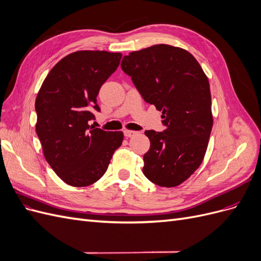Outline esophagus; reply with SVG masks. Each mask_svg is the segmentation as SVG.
I'll return each instance as SVG.
<instances>
[{
    "label": "esophagus",
    "instance_id": "esophagus-1",
    "mask_svg": "<svg viewBox=\"0 0 261 261\" xmlns=\"http://www.w3.org/2000/svg\"><path fill=\"white\" fill-rule=\"evenodd\" d=\"M135 135H137V132H134V130H124V136L126 138H130V137H134Z\"/></svg>",
    "mask_w": 261,
    "mask_h": 261
}]
</instances>
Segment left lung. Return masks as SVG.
<instances>
[{
	"mask_svg": "<svg viewBox=\"0 0 261 261\" xmlns=\"http://www.w3.org/2000/svg\"><path fill=\"white\" fill-rule=\"evenodd\" d=\"M121 67L147 103L162 111L165 129L145 132L144 174L155 185L177 186L206 154L213 124L208 78L191 53L169 44L125 55Z\"/></svg>",
	"mask_w": 261,
	"mask_h": 261,
	"instance_id": "left-lung-1",
	"label": "left lung"
}]
</instances>
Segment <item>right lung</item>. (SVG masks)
<instances>
[{"mask_svg": "<svg viewBox=\"0 0 261 261\" xmlns=\"http://www.w3.org/2000/svg\"><path fill=\"white\" fill-rule=\"evenodd\" d=\"M122 53L77 51L50 70L36 99V132L43 154L66 184L84 187L103 176L122 132L94 128L89 121L100 111L97 96L120 65Z\"/></svg>", "mask_w": 261, "mask_h": 261, "instance_id": "right-lung-1", "label": "right lung"}]
</instances>
